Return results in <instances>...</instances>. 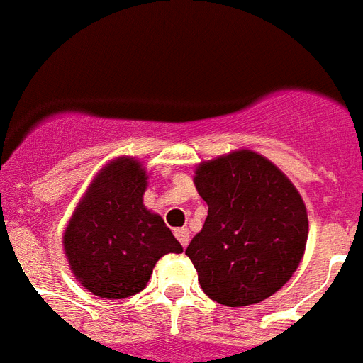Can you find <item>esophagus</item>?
<instances>
[{
	"mask_svg": "<svg viewBox=\"0 0 363 363\" xmlns=\"http://www.w3.org/2000/svg\"><path fill=\"white\" fill-rule=\"evenodd\" d=\"M175 238L179 239L182 247L186 248L188 242H190V232H188L186 228H179V230H175Z\"/></svg>",
	"mask_w": 363,
	"mask_h": 363,
	"instance_id": "34e87169",
	"label": "esophagus"
}]
</instances>
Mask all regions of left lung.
I'll return each instance as SVG.
<instances>
[{
  "label": "left lung",
  "instance_id": "1",
  "mask_svg": "<svg viewBox=\"0 0 363 363\" xmlns=\"http://www.w3.org/2000/svg\"><path fill=\"white\" fill-rule=\"evenodd\" d=\"M196 188L209 207L186 256L211 299L264 301L298 269L307 242L303 199L269 160L239 150L201 164Z\"/></svg>",
  "mask_w": 363,
  "mask_h": 363
}]
</instances>
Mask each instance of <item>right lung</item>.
<instances>
[{"mask_svg": "<svg viewBox=\"0 0 363 363\" xmlns=\"http://www.w3.org/2000/svg\"><path fill=\"white\" fill-rule=\"evenodd\" d=\"M145 188L147 175L139 162H111L90 184L65 230L71 269L99 298L141 292L164 254L182 252L162 216L145 209Z\"/></svg>", "mask_w": 363, "mask_h": 363, "instance_id": "add662e5", "label": "right lung"}]
</instances>
